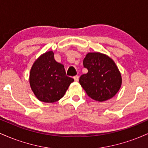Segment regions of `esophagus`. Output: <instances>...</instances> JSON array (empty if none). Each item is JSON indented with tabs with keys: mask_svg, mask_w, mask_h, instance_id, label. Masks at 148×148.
Here are the masks:
<instances>
[{
	"mask_svg": "<svg viewBox=\"0 0 148 148\" xmlns=\"http://www.w3.org/2000/svg\"><path fill=\"white\" fill-rule=\"evenodd\" d=\"M74 81H76V82H77V81H79V76L78 75H76L75 76H74Z\"/></svg>",
	"mask_w": 148,
	"mask_h": 148,
	"instance_id": "obj_1",
	"label": "esophagus"
}]
</instances>
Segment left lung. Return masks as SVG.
Segmentation results:
<instances>
[{
	"mask_svg": "<svg viewBox=\"0 0 148 148\" xmlns=\"http://www.w3.org/2000/svg\"><path fill=\"white\" fill-rule=\"evenodd\" d=\"M87 74L80 76L79 83L92 99L103 101L115 95L122 84L121 74L111 58L100 53H89L84 60Z\"/></svg>",
	"mask_w": 148,
	"mask_h": 148,
	"instance_id": "8db88e82",
	"label": "left lung"
}]
</instances>
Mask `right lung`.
<instances>
[{"label": "right lung", "instance_id": "right-lung-1", "mask_svg": "<svg viewBox=\"0 0 148 148\" xmlns=\"http://www.w3.org/2000/svg\"><path fill=\"white\" fill-rule=\"evenodd\" d=\"M53 52L42 55L34 62L30 73V85L37 98L53 103L64 96L74 79L66 75L63 64L54 59Z\"/></svg>", "mask_w": 148, "mask_h": 148}]
</instances>
